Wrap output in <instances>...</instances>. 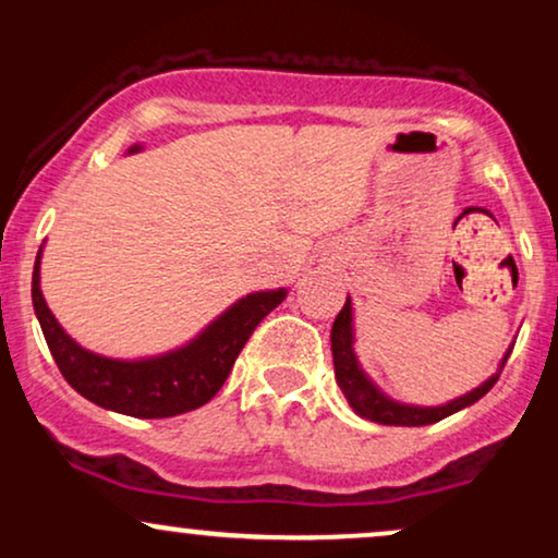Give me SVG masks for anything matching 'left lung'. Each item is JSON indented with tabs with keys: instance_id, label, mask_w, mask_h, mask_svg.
I'll return each instance as SVG.
<instances>
[{
	"instance_id": "8db88e82",
	"label": "left lung",
	"mask_w": 558,
	"mask_h": 558,
	"mask_svg": "<svg viewBox=\"0 0 558 558\" xmlns=\"http://www.w3.org/2000/svg\"><path fill=\"white\" fill-rule=\"evenodd\" d=\"M330 349H332V364H336V380L341 386L345 401L354 409L356 414L377 425H399V427H422L433 425V422L448 417V414L459 412V409L470 407L483 399L488 390L496 386L498 375H501L506 360H509L511 349L506 351L501 367L496 375H490L483 386L470 390V393L459 396V399L444 403V407H412V403H399L388 399L380 388L364 375L360 367V360L354 354V312H351V299H345L343 310L338 312L336 323L330 330Z\"/></svg>"
}]
</instances>
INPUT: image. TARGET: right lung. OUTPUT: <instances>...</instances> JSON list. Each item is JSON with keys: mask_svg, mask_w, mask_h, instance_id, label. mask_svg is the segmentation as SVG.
Instances as JSON below:
<instances>
[{"mask_svg": "<svg viewBox=\"0 0 558 558\" xmlns=\"http://www.w3.org/2000/svg\"><path fill=\"white\" fill-rule=\"evenodd\" d=\"M38 270H41V248L34 265L31 296H34L38 325L62 377L96 407L141 420L175 417L204 407L228 380L235 356L241 354L254 328L288 293L286 288L248 293L222 312L215 323H209L194 341L168 354L149 356V360H110L83 349L62 330L44 301Z\"/></svg>", "mask_w": 558, "mask_h": 558, "instance_id": "1", "label": "right lung"}]
</instances>
